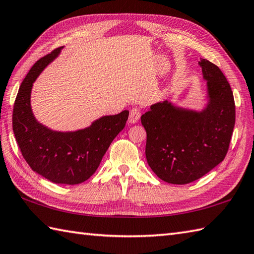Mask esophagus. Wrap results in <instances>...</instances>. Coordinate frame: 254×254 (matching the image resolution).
Returning a JSON list of instances; mask_svg holds the SVG:
<instances>
[{
  "label": "esophagus",
  "instance_id": "34e87169",
  "mask_svg": "<svg viewBox=\"0 0 254 254\" xmlns=\"http://www.w3.org/2000/svg\"><path fill=\"white\" fill-rule=\"evenodd\" d=\"M139 118H141V111H139L138 108H132L130 110V116H128V122L134 124L136 123Z\"/></svg>",
  "mask_w": 254,
  "mask_h": 254
}]
</instances>
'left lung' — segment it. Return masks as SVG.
I'll return each instance as SVG.
<instances>
[{
	"label": "left lung",
	"mask_w": 254,
	"mask_h": 254,
	"mask_svg": "<svg viewBox=\"0 0 254 254\" xmlns=\"http://www.w3.org/2000/svg\"><path fill=\"white\" fill-rule=\"evenodd\" d=\"M207 82V105L202 111L165 100L141 117L146 131L147 163L156 176L172 185H187L224 160L233 135L236 107L233 90L217 65L198 62Z\"/></svg>",
	"instance_id": "obj_1"
}]
</instances>
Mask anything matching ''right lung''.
<instances>
[{"label":"right lung","instance_id":"add662e5","mask_svg":"<svg viewBox=\"0 0 254 254\" xmlns=\"http://www.w3.org/2000/svg\"><path fill=\"white\" fill-rule=\"evenodd\" d=\"M62 48L38 60L24 78L14 104L13 132L32 170L55 183L78 185L95 174L110 144L126 127L128 111L101 117L74 132L52 131L38 122L30 107L32 84Z\"/></svg>","mask_w":254,"mask_h":254}]
</instances>
